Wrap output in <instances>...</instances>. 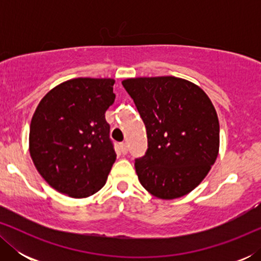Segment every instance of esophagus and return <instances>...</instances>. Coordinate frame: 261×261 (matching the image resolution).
<instances>
[{
  "instance_id": "obj_1",
  "label": "esophagus",
  "mask_w": 261,
  "mask_h": 261,
  "mask_svg": "<svg viewBox=\"0 0 261 261\" xmlns=\"http://www.w3.org/2000/svg\"><path fill=\"white\" fill-rule=\"evenodd\" d=\"M120 148H121V152H122L123 154H126V153L128 152V145H127V142H121V144H120Z\"/></svg>"
}]
</instances>
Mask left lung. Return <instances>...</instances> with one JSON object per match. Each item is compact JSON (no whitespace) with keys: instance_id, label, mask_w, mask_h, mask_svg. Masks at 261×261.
I'll return each instance as SVG.
<instances>
[{"instance_id":"obj_1","label":"left lung","mask_w":261,"mask_h":261,"mask_svg":"<svg viewBox=\"0 0 261 261\" xmlns=\"http://www.w3.org/2000/svg\"><path fill=\"white\" fill-rule=\"evenodd\" d=\"M123 88L147 132V151L135 159L142 187L163 199L194 190L217 158L220 124L201 88L181 78H129Z\"/></svg>"}]
</instances>
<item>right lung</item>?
I'll list each match as a JSON object with an SVG mask.
<instances>
[{"label":"right lung","mask_w":261,"mask_h":261,"mask_svg":"<svg viewBox=\"0 0 261 261\" xmlns=\"http://www.w3.org/2000/svg\"><path fill=\"white\" fill-rule=\"evenodd\" d=\"M110 78H76L45 95L32 117L30 152L42 178L74 198L106 184L116 160L106 112L115 101Z\"/></svg>","instance_id":"add662e5"}]
</instances>
